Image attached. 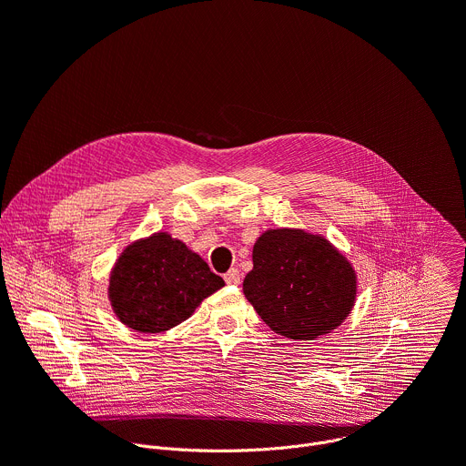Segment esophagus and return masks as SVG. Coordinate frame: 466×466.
<instances>
[{"label":"esophagus","instance_id":"esophagus-1","mask_svg":"<svg viewBox=\"0 0 466 466\" xmlns=\"http://www.w3.org/2000/svg\"><path fill=\"white\" fill-rule=\"evenodd\" d=\"M239 280H241V273H239L236 268L230 269V271L225 275V282L230 284V286H238Z\"/></svg>","mask_w":466,"mask_h":466}]
</instances>
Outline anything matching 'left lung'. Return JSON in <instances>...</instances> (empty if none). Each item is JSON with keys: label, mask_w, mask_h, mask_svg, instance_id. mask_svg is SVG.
<instances>
[{"label": "left lung", "mask_w": 466, "mask_h": 466, "mask_svg": "<svg viewBox=\"0 0 466 466\" xmlns=\"http://www.w3.org/2000/svg\"><path fill=\"white\" fill-rule=\"evenodd\" d=\"M243 293L279 336L311 341L334 331L352 311L358 275L324 236L269 228L252 247Z\"/></svg>", "instance_id": "1"}]
</instances>
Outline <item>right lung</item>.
I'll list each match as a JSON object with an SVG mask.
<instances>
[{
	"label": "right lung",
	"instance_id": "right-lung-1",
	"mask_svg": "<svg viewBox=\"0 0 466 466\" xmlns=\"http://www.w3.org/2000/svg\"><path fill=\"white\" fill-rule=\"evenodd\" d=\"M223 286L225 280L186 243L155 232L119 254L108 277V300L127 328L160 334L191 317Z\"/></svg>",
	"mask_w": 466,
	"mask_h": 466
}]
</instances>
